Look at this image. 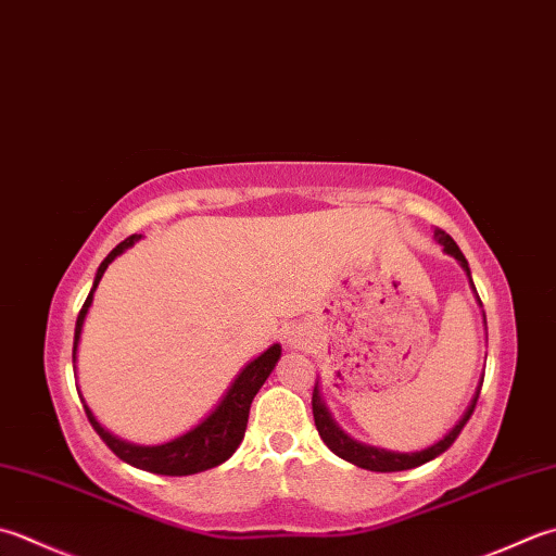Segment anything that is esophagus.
<instances>
[{
    "label": "esophagus",
    "instance_id": "1",
    "mask_svg": "<svg viewBox=\"0 0 556 556\" xmlns=\"http://www.w3.org/2000/svg\"><path fill=\"white\" fill-rule=\"evenodd\" d=\"M287 342H289L291 346H296V350H301V346L306 344V340H303V334H301V332H289Z\"/></svg>",
    "mask_w": 556,
    "mask_h": 556
}]
</instances>
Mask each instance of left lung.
I'll use <instances>...</instances> for the list:
<instances>
[{
	"label": "left lung",
	"mask_w": 556,
	"mask_h": 556,
	"mask_svg": "<svg viewBox=\"0 0 556 556\" xmlns=\"http://www.w3.org/2000/svg\"><path fill=\"white\" fill-rule=\"evenodd\" d=\"M433 236L439 238V243L445 248V253H451L455 260H458V263L465 267L467 275H470V267H467V260L460 253L458 243H455L448 233L441 231V228H437V231H433ZM480 390H482V386L477 388V395L472 397L470 407H467L463 419L455 424V427L448 433H445V437L439 443H433L431 448L419 451V453H393V451L374 448V445H364V443H358V441L346 437V433L332 421V417L328 415V409H325L323 400H320L318 383H315V388H313V417H315V427H318L320 439L328 443V448L340 455V458L350 460L352 465L364 467V470L400 472V470H412V467H419L424 463L439 458L441 453H445V451L451 448V445L455 443V439L460 437V431H463V427L467 424V419L472 417L475 405H477V397H480Z\"/></svg>",
	"instance_id": "obj_1"
}]
</instances>
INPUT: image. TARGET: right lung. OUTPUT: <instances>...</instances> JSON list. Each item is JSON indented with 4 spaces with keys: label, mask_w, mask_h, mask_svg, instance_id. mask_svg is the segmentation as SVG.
I'll use <instances>...</instances> for the list:
<instances>
[{
    "label": "right lung",
    "mask_w": 556,
    "mask_h": 556,
    "mask_svg": "<svg viewBox=\"0 0 556 556\" xmlns=\"http://www.w3.org/2000/svg\"><path fill=\"white\" fill-rule=\"evenodd\" d=\"M137 238H139L137 233L125 238L123 243L111 250V255L103 260L101 267H98L96 279H93V289L89 296H86L79 315H76L72 358H76V344H79L84 318H86V313H89V306L93 301V291L98 287V281H101L105 267L111 265L113 260L123 253V250L132 245ZM279 356H281V346L279 344L269 346L265 354H260L255 362H250L243 371L238 374L231 388H228V393L219 402V407H216L210 417H206L202 424H198L192 431L182 433V437L173 439L163 445H135V443H125V441L115 439L113 433H108L101 424L93 419L91 409L84 405L86 417H89L91 427L96 429L98 437L103 439L108 448H111L119 460L135 465V467H139V470H147L154 475H168V477H185V475L204 472V470H210V467H216L231 458L238 445H241V441L245 437V427H248L250 405H253V397L257 395V390L263 388V383L271 374V368H275Z\"/></svg>",
    "instance_id": "1"
}]
</instances>
